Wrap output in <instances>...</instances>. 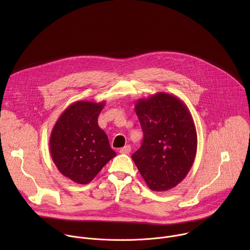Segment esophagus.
<instances>
[{
	"mask_svg": "<svg viewBox=\"0 0 250 250\" xmlns=\"http://www.w3.org/2000/svg\"><path fill=\"white\" fill-rule=\"evenodd\" d=\"M130 150H131V147L129 146H124V147H122L120 149V153H122V154H128L130 152Z\"/></svg>",
	"mask_w": 250,
	"mask_h": 250,
	"instance_id": "esophagus-1",
	"label": "esophagus"
}]
</instances>
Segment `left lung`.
Masks as SVG:
<instances>
[{
  "label": "left lung",
  "mask_w": 250,
  "mask_h": 250,
  "mask_svg": "<svg viewBox=\"0 0 250 250\" xmlns=\"http://www.w3.org/2000/svg\"><path fill=\"white\" fill-rule=\"evenodd\" d=\"M144 140L131 158L152 191L176 187L189 173L197 152V131L187 105L157 93L135 104Z\"/></svg>",
  "instance_id": "8db88e82"
}]
</instances>
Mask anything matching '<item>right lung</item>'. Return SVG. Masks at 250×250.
Here are the masks:
<instances>
[{
  "instance_id": "add662e5",
  "label": "right lung",
  "mask_w": 250,
  "mask_h": 250,
  "mask_svg": "<svg viewBox=\"0 0 250 250\" xmlns=\"http://www.w3.org/2000/svg\"><path fill=\"white\" fill-rule=\"evenodd\" d=\"M104 102L78 101L70 104L54 125L49 149L59 172L78 184L90 183L117 153L98 125Z\"/></svg>"
}]
</instances>
